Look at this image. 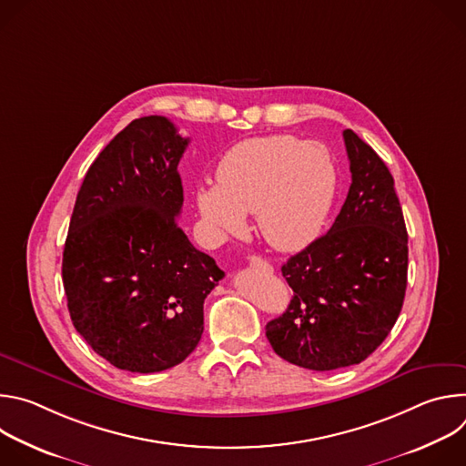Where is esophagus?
Returning a JSON list of instances; mask_svg holds the SVG:
<instances>
[{
	"instance_id": "34e87169",
	"label": "esophagus",
	"mask_w": 466,
	"mask_h": 466,
	"mask_svg": "<svg viewBox=\"0 0 466 466\" xmlns=\"http://www.w3.org/2000/svg\"><path fill=\"white\" fill-rule=\"evenodd\" d=\"M248 265L252 269H258V271H263V273H273V265L268 259H263L259 256H250Z\"/></svg>"
}]
</instances>
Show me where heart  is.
Wrapping results in <instances>:
<instances>
[{"label":"heart","instance_id":"obj_1","mask_svg":"<svg viewBox=\"0 0 466 466\" xmlns=\"http://www.w3.org/2000/svg\"><path fill=\"white\" fill-rule=\"evenodd\" d=\"M338 186V166L326 146L291 135L258 137L221 157L216 186H197L195 208L214 239L241 234L245 214H254L265 241L299 250L322 232Z\"/></svg>","mask_w":466,"mask_h":466}]
</instances>
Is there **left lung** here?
<instances>
[{"label": "left lung", "instance_id": "1", "mask_svg": "<svg viewBox=\"0 0 466 466\" xmlns=\"http://www.w3.org/2000/svg\"><path fill=\"white\" fill-rule=\"evenodd\" d=\"M352 184L331 228L291 256L282 275L288 309L265 326L273 350L309 370L367 360L400 315L408 286V230L385 162L343 130Z\"/></svg>", "mask_w": 466, "mask_h": 466}]
</instances>
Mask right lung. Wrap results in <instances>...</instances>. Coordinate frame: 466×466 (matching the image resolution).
Listing matches in <instances>:
<instances>
[{"label":"right lung","instance_id":"add662e5","mask_svg":"<svg viewBox=\"0 0 466 466\" xmlns=\"http://www.w3.org/2000/svg\"><path fill=\"white\" fill-rule=\"evenodd\" d=\"M189 140L164 116L130 121L94 160L62 256L76 329L108 363L160 372L182 363L205 329L203 306L225 273L177 223V166Z\"/></svg>","mask_w":466,"mask_h":466}]
</instances>
